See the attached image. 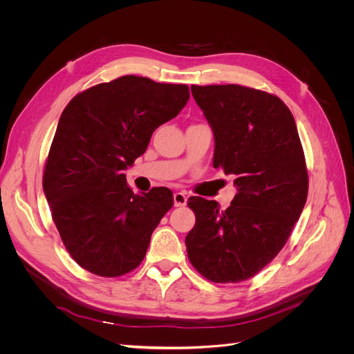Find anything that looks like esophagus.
<instances>
[{
  "mask_svg": "<svg viewBox=\"0 0 354 354\" xmlns=\"http://www.w3.org/2000/svg\"><path fill=\"white\" fill-rule=\"evenodd\" d=\"M187 201H188V196L185 192H175L174 194L175 207H185V205H187Z\"/></svg>",
  "mask_w": 354,
  "mask_h": 354,
  "instance_id": "1",
  "label": "esophagus"
}]
</instances>
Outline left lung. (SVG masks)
Returning a JSON list of instances; mask_svg holds the SVG:
<instances>
[{
	"instance_id": "obj_1",
	"label": "left lung",
	"mask_w": 354,
	"mask_h": 354,
	"mask_svg": "<svg viewBox=\"0 0 354 354\" xmlns=\"http://www.w3.org/2000/svg\"><path fill=\"white\" fill-rule=\"evenodd\" d=\"M214 130V167L234 175L231 205L192 196L185 238L194 268L212 283L245 281L283 250L308 192L304 151L286 103L239 84L191 86Z\"/></svg>"
}]
</instances>
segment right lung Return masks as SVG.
Here are the masks:
<instances>
[{"mask_svg": "<svg viewBox=\"0 0 354 354\" xmlns=\"http://www.w3.org/2000/svg\"><path fill=\"white\" fill-rule=\"evenodd\" d=\"M188 100L187 84L122 76L79 93L63 110L43 188L63 244L82 268L111 278L143 261L174 194L165 187L133 194L123 171Z\"/></svg>", "mask_w": 354, "mask_h": 354, "instance_id": "1", "label": "right lung"}]
</instances>
